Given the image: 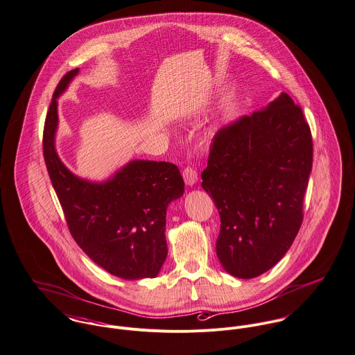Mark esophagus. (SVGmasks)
Wrapping results in <instances>:
<instances>
[{
	"label": "esophagus",
	"mask_w": 355,
	"mask_h": 355,
	"mask_svg": "<svg viewBox=\"0 0 355 355\" xmlns=\"http://www.w3.org/2000/svg\"><path fill=\"white\" fill-rule=\"evenodd\" d=\"M182 177H184L185 184L189 185V187H192V185H195V184L198 182V171H196V168H193V167H191V166H188V167L184 168Z\"/></svg>",
	"instance_id": "esophagus-1"
}]
</instances>
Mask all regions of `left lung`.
<instances>
[{
    "mask_svg": "<svg viewBox=\"0 0 355 355\" xmlns=\"http://www.w3.org/2000/svg\"><path fill=\"white\" fill-rule=\"evenodd\" d=\"M311 168L310 127L285 92L216 134L202 188L220 213L216 252L228 274L252 279L286 254L303 223Z\"/></svg>",
    "mask_w": 355,
    "mask_h": 355,
    "instance_id": "8db88e82",
    "label": "left lung"
}]
</instances>
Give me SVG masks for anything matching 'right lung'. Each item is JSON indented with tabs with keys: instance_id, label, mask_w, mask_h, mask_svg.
I'll use <instances>...</instances> for the list:
<instances>
[{
	"instance_id": "1",
	"label": "right lung",
	"mask_w": 355,
	"mask_h": 355,
	"mask_svg": "<svg viewBox=\"0 0 355 355\" xmlns=\"http://www.w3.org/2000/svg\"><path fill=\"white\" fill-rule=\"evenodd\" d=\"M78 74L58 84L44 125V159L69 230L83 252L109 274L138 281L155 278L167 257L166 214L184 195L178 167L167 162L131 160L105 181L71 173L60 160L55 138L58 98Z\"/></svg>"
}]
</instances>
